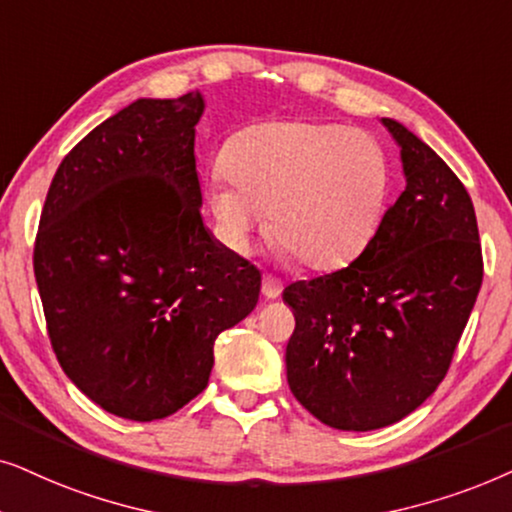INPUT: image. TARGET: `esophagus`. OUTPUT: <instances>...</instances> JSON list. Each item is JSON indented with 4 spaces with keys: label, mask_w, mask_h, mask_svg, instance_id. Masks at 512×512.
<instances>
[{
    "label": "esophagus",
    "mask_w": 512,
    "mask_h": 512,
    "mask_svg": "<svg viewBox=\"0 0 512 512\" xmlns=\"http://www.w3.org/2000/svg\"><path fill=\"white\" fill-rule=\"evenodd\" d=\"M281 292H283V283L278 281L276 276L264 274V278H262V295L267 297V299H276V297H281Z\"/></svg>",
    "instance_id": "1"
}]
</instances>
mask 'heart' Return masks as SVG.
Wrapping results in <instances>:
<instances>
[{"label":"heart","mask_w":512,"mask_h":512,"mask_svg":"<svg viewBox=\"0 0 512 512\" xmlns=\"http://www.w3.org/2000/svg\"><path fill=\"white\" fill-rule=\"evenodd\" d=\"M208 180V206L234 250H248L269 215V236L311 269L356 260L384 217L391 166L360 128L262 121L238 131Z\"/></svg>","instance_id":"1"}]
</instances>
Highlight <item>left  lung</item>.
Listing matches in <instances>:
<instances>
[{
	"label": "left lung",
	"mask_w": 512,
	"mask_h": 512,
	"mask_svg": "<svg viewBox=\"0 0 512 512\" xmlns=\"http://www.w3.org/2000/svg\"><path fill=\"white\" fill-rule=\"evenodd\" d=\"M381 121L400 147L405 192L349 267L283 290L295 311L290 391L339 431L391 426L424 403L452 365L482 285L466 187L424 140Z\"/></svg>",
	"instance_id": "obj_1"
}]
</instances>
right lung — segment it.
<instances>
[{
    "label": "right lung",
    "instance_id": "right-lung-1",
    "mask_svg": "<svg viewBox=\"0 0 512 512\" xmlns=\"http://www.w3.org/2000/svg\"><path fill=\"white\" fill-rule=\"evenodd\" d=\"M201 93L140 98L60 163L34 241L46 330L72 384L131 421L208 386L222 330L255 309L262 274L201 217Z\"/></svg>",
    "mask_w": 512,
    "mask_h": 512
}]
</instances>
